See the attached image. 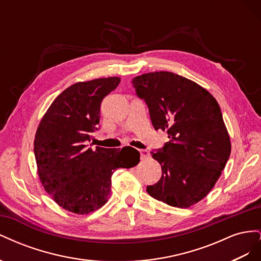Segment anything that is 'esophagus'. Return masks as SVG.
Returning a JSON list of instances; mask_svg holds the SVG:
<instances>
[{
	"label": "esophagus",
	"mask_w": 261,
	"mask_h": 261,
	"mask_svg": "<svg viewBox=\"0 0 261 261\" xmlns=\"http://www.w3.org/2000/svg\"><path fill=\"white\" fill-rule=\"evenodd\" d=\"M139 153H140V159L141 160H146V159H148V158L150 156L149 151H148V150H146V149L139 150Z\"/></svg>",
	"instance_id": "obj_1"
}]
</instances>
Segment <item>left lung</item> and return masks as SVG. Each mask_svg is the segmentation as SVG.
Wrapping results in <instances>:
<instances>
[{"label": "left lung", "instance_id": "left-lung-1", "mask_svg": "<svg viewBox=\"0 0 261 261\" xmlns=\"http://www.w3.org/2000/svg\"><path fill=\"white\" fill-rule=\"evenodd\" d=\"M132 83L154 129L167 130L170 139L151 152L162 175L147 192L169 206L191 207L209 194L231 153L218 102L198 84L171 72L143 74Z\"/></svg>", "mask_w": 261, "mask_h": 261}]
</instances>
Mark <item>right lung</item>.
<instances>
[{
	"mask_svg": "<svg viewBox=\"0 0 261 261\" xmlns=\"http://www.w3.org/2000/svg\"><path fill=\"white\" fill-rule=\"evenodd\" d=\"M120 82V77H108L72 85L52 102L38 126L34 152L42 186L60 207L77 215L103 206L113 172L139 162L140 154L132 147L93 150L87 145L98 130L102 100Z\"/></svg>",
	"mask_w": 261,
	"mask_h": 261,
	"instance_id": "obj_1",
	"label": "right lung"
}]
</instances>
